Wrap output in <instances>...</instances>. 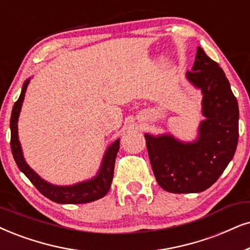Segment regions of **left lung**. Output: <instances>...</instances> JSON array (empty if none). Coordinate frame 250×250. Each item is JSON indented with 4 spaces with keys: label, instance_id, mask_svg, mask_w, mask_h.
Listing matches in <instances>:
<instances>
[{
    "label": "left lung",
    "instance_id": "1",
    "mask_svg": "<svg viewBox=\"0 0 250 250\" xmlns=\"http://www.w3.org/2000/svg\"><path fill=\"white\" fill-rule=\"evenodd\" d=\"M188 80L203 92L200 136L185 144L172 136L145 135L157 182L175 194L201 192L219 179L234 156L239 140V106L229 80L217 62L197 47Z\"/></svg>",
    "mask_w": 250,
    "mask_h": 250
}]
</instances>
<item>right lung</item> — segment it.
<instances>
[{"instance_id":"right-lung-1","label":"right lung","mask_w":250,"mask_h":250,"mask_svg":"<svg viewBox=\"0 0 250 250\" xmlns=\"http://www.w3.org/2000/svg\"><path fill=\"white\" fill-rule=\"evenodd\" d=\"M28 80L25 82L21 93L17 102L12 107V113L10 118V130H11V152L14 159L17 164L18 168L27 176V179L33 183V186L39 190L43 196L49 198L50 201L56 202L61 204H83L90 203V202L97 201L102 198L108 192L110 185H112L113 175H114V164L115 158L118 154L120 147V141H115L107 150L104 158L102 165V169L98 173L96 178L90 180V181L78 183L75 186H69V187H59V186H53L50 183L43 181L40 176L34 170L28 167L25 163L20 141H18L17 132V121L20 116L21 103L24 100L25 91L27 88Z\"/></svg>"}]
</instances>
